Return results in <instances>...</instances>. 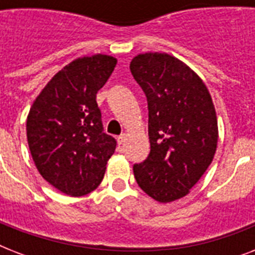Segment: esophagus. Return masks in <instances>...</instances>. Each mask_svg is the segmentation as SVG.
Returning a JSON list of instances; mask_svg holds the SVG:
<instances>
[{
	"label": "esophagus",
	"mask_w": 255,
	"mask_h": 255,
	"mask_svg": "<svg viewBox=\"0 0 255 255\" xmlns=\"http://www.w3.org/2000/svg\"><path fill=\"white\" fill-rule=\"evenodd\" d=\"M124 141H126V133H123V135H120L119 137H118V143H119V145L124 144Z\"/></svg>",
	"instance_id": "34e87169"
}]
</instances>
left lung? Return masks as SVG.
<instances>
[{"instance_id": "obj_1", "label": "left lung", "mask_w": 255, "mask_h": 255, "mask_svg": "<svg viewBox=\"0 0 255 255\" xmlns=\"http://www.w3.org/2000/svg\"><path fill=\"white\" fill-rule=\"evenodd\" d=\"M148 103L151 152L133 165L136 182L159 202L184 197L212 163L217 116L204 82L165 53L139 54L129 65Z\"/></svg>"}]
</instances>
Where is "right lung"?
<instances>
[{"label": "right lung", "mask_w": 255, "mask_h": 255, "mask_svg": "<svg viewBox=\"0 0 255 255\" xmlns=\"http://www.w3.org/2000/svg\"><path fill=\"white\" fill-rule=\"evenodd\" d=\"M115 66L110 55L78 58L54 75L30 108V153L42 177L62 193L79 197L96 189L115 152L96 103Z\"/></svg>", "instance_id": "obj_1"}]
</instances>
